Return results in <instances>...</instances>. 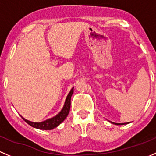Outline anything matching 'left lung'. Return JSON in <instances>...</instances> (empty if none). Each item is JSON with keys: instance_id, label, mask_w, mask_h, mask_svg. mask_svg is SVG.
<instances>
[{"instance_id": "obj_1", "label": "left lung", "mask_w": 156, "mask_h": 156, "mask_svg": "<svg viewBox=\"0 0 156 156\" xmlns=\"http://www.w3.org/2000/svg\"><path fill=\"white\" fill-rule=\"evenodd\" d=\"M114 125H117V126H122V125H126V124H128V122H126V123H115V122H111Z\"/></svg>"}]
</instances>
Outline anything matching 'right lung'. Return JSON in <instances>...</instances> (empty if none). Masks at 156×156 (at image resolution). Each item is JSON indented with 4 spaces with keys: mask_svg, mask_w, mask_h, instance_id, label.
Listing matches in <instances>:
<instances>
[{
    "mask_svg": "<svg viewBox=\"0 0 156 156\" xmlns=\"http://www.w3.org/2000/svg\"><path fill=\"white\" fill-rule=\"evenodd\" d=\"M73 93V88H72L71 90L70 91V92L67 94L66 100H65V104H64V107L62 108V110L59 112L55 116L52 117L50 119H48L45 120V121L41 122H30L29 120L25 119V118L21 115L22 119H24V121L25 122L28 123L29 126H30L33 128H37V129L41 130H52L53 128H56L64 121V120L66 119V117L68 115L69 111H70V98H71V96Z\"/></svg>",
    "mask_w": 156,
    "mask_h": 156,
    "instance_id": "obj_1",
    "label": "right lung"
}]
</instances>
